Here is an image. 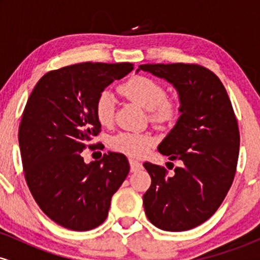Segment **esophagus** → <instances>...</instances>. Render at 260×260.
<instances>
[{
	"label": "esophagus",
	"mask_w": 260,
	"mask_h": 260,
	"mask_svg": "<svg viewBox=\"0 0 260 260\" xmlns=\"http://www.w3.org/2000/svg\"><path fill=\"white\" fill-rule=\"evenodd\" d=\"M129 166H131V171L132 172H137L139 170L143 169V165L139 162L138 160L136 159H129Z\"/></svg>",
	"instance_id": "esophagus-1"
}]
</instances>
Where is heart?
Listing matches in <instances>:
<instances>
[{"mask_svg": "<svg viewBox=\"0 0 260 260\" xmlns=\"http://www.w3.org/2000/svg\"><path fill=\"white\" fill-rule=\"evenodd\" d=\"M120 92L128 100L138 104L148 111L150 118L160 124L174 122L181 111V104L177 99L168 98V90L160 82L150 77H131L120 85ZM116 101L109 90H103L95 100L94 112L98 122L103 126H110L115 118ZM156 143L151 133L122 132L113 137V149L129 156H142Z\"/></svg>", "mask_w": 260, "mask_h": 260, "instance_id": "obj_1", "label": "heart"}]
</instances>
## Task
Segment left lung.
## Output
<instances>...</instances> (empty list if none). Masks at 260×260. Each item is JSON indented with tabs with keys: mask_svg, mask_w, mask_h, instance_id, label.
I'll return each mask as SVG.
<instances>
[{
	"mask_svg": "<svg viewBox=\"0 0 260 260\" xmlns=\"http://www.w3.org/2000/svg\"><path fill=\"white\" fill-rule=\"evenodd\" d=\"M139 70L171 83L181 103V116L157 150L182 166L168 176L162 166L144 162L151 177L143 196L145 214L161 230L187 231L207 221L231 187L240 150L237 120L225 86L208 68L156 63Z\"/></svg>",
	"mask_w": 260,
	"mask_h": 260,
	"instance_id": "1",
	"label": "left lung"
}]
</instances>
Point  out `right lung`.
<instances>
[{"label":"right lung","instance_id":"right-lung-1","mask_svg":"<svg viewBox=\"0 0 260 260\" xmlns=\"http://www.w3.org/2000/svg\"><path fill=\"white\" fill-rule=\"evenodd\" d=\"M133 64L84 62L47 72L31 91L19 124L26 184L52 221L73 231L101 225L111 198L129 172L123 154H104L85 164L82 151L100 132L94 105L113 80Z\"/></svg>","mask_w":260,"mask_h":260}]
</instances>
